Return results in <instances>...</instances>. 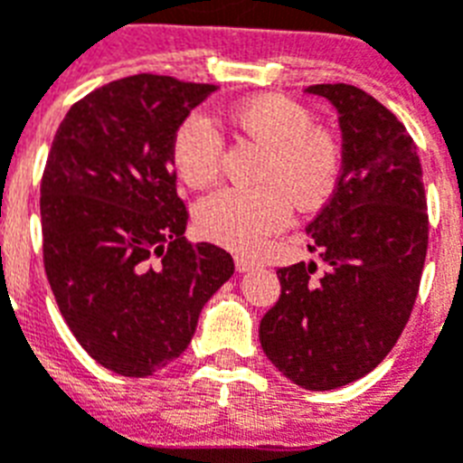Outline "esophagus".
<instances>
[{"label": "esophagus", "mask_w": 463, "mask_h": 463, "mask_svg": "<svg viewBox=\"0 0 463 463\" xmlns=\"http://www.w3.org/2000/svg\"><path fill=\"white\" fill-rule=\"evenodd\" d=\"M234 261H236V271H239V273L255 271V269H260V267H261L260 261L250 260V257H243V255H236V257H234Z\"/></svg>", "instance_id": "esophagus-1"}]
</instances>
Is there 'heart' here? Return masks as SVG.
<instances>
[{
	"label": "heart",
	"instance_id": "b5f03b06",
	"mask_svg": "<svg viewBox=\"0 0 463 463\" xmlns=\"http://www.w3.org/2000/svg\"><path fill=\"white\" fill-rule=\"evenodd\" d=\"M232 132L264 150L252 190L203 196L194 211L196 229L232 250H255L288 222L289 202L298 208L322 203L341 174V141L315 127L310 110L276 94L236 106L227 118ZM174 162L190 187L211 185L220 174L222 137L203 118H190L174 138Z\"/></svg>",
	"mask_w": 463,
	"mask_h": 463
}]
</instances>
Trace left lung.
I'll return each mask as SVG.
<instances>
[{
	"label": "left lung",
	"instance_id": "obj_1",
	"mask_svg": "<svg viewBox=\"0 0 463 463\" xmlns=\"http://www.w3.org/2000/svg\"><path fill=\"white\" fill-rule=\"evenodd\" d=\"M331 101L343 165L306 227L320 257L278 269L280 298L261 317V350L304 390H336L378 366L415 306L429 243L422 165L406 127L354 85L306 88Z\"/></svg>",
	"mask_w": 463,
	"mask_h": 463
}]
</instances>
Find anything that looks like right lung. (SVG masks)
<instances>
[{
    "label": "right lung",
    "instance_id": "1",
    "mask_svg": "<svg viewBox=\"0 0 463 463\" xmlns=\"http://www.w3.org/2000/svg\"><path fill=\"white\" fill-rule=\"evenodd\" d=\"M215 85L137 73L101 85L60 122L41 181L43 264L85 353L146 378L185 353L199 313L234 273L187 243L174 138Z\"/></svg>",
    "mask_w": 463,
    "mask_h": 463
}]
</instances>
